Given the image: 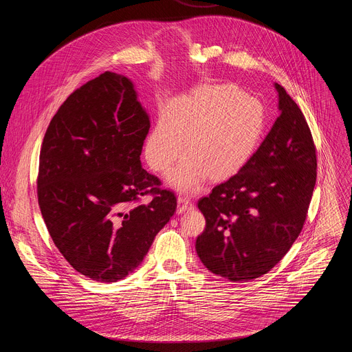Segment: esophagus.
Instances as JSON below:
<instances>
[{
  "label": "esophagus",
  "instance_id": "obj_1",
  "mask_svg": "<svg viewBox=\"0 0 352 352\" xmlns=\"http://www.w3.org/2000/svg\"><path fill=\"white\" fill-rule=\"evenodd\" d=\"M193 208V204L189 200V197L186 196H179L178 197V206H177V213H185L186 210H190Z\"/></svg>",
  "mask_w": 352,
  "mask_h": 352
}]
</instances>
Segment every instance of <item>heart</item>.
Instances as JSON below:
<instances>
[{
	"label": "heart",
	"instance_id": "b5f03b06",
	"mask_svg": "<svg viewBox=\"0 0 352 352\" xmlns=\"http://www.w3.org/2000/svg\"><path fill=\"white\" fill-rule=\"evenodd\" d=\"M265 131V110L234 85H205L174 98L144 142L148 167L168 175L181 193L231 177L254 156Z\"/></svg>",
	"mask_w": 352,
	"mask_h": 352
}]
</instances>
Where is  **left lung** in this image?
Returning a JSON list of instances; mask_svg holds the SVG:
<instances>
[{
    "mask_svg": "<svg viewBox=\"0 0 352 352\" xmlns=\"http://www.w3.org/2000/svg\"><path fill=\"white\" fill-rule=\"evenodd\" d=\"M280 116L228 181L199 200L206 228L196 252L212 273L248 281L270 272L304 227L316 184V148L307 120L274 83Z\"/></svg>",
    "mask_w": 352,
    "mask_h": 352,
    "instance_id": "obj_1",
    "label": "left lung"
}]
</instances>
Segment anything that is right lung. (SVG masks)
<instances>
[{"instance_id":"1","label":"right lung","mask_w":352,"mask_h":352,"mask_svg":"<svg viewBox=\"0 0 352 352\" xmlns=\"http://www.w3.org/2000/svg\"><path fill=\"white\" fill-rule=\"evenodd\" d=\"M148 128L132 80L104 72L65 100L44 135L41 216L61 255L91 280L132 273L177 209L174 193L142 168ZM147 192L153 202L136 206Z\"/></svg>"}]
</instances>
